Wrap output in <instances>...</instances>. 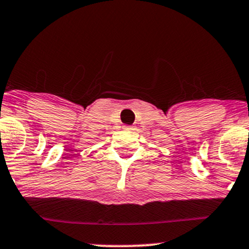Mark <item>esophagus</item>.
<instances>
[{
    "mask_svg": "<svg viewBox=\"0 0 249 249\" xmlns=\"http://www.w3.org/2000/svg\"><path fill=\"white\" fill-rule=\"evenodd\" d=\"M125 127H126V128H131L132 126H130V125H125Z\"/></svg>",
    "mask_w": 249,
    "mask_h": 249,
    "instance_id": "34e87169",
    "label": "esophagus"
}]
</instances>
